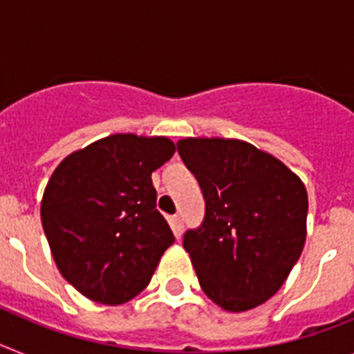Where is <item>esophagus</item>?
<instances>
[{"label": "esophagus", "mask_w": 354, "mask_h": 354, "mask_svg": "<svg viewBox=\"0 0 354 354\" xmlns=\"http://www.w3.org/2000/svg\"><path fill=\"white\" fill-rule=\"evenodd\" d=\"M171 228H172V232H174V236L180 237L182 236L183 232V221L180 216H172L171 218Z\"/></svg>", "instance_id": "1"}]
</instances>
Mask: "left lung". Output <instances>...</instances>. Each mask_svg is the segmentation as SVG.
I'll use <instances>...</instances> for the list:
<instances>
[{"label": "left lung", "mask_w": 354, "mask_h": 354, "mask_svg": "<svg viewBox=\"0 0 354 354\" xmlns=\"http://www.w3.org/2000/svg\"><path fill=\"white\" fill-rule=\"evenodd\" d=\"M178 153L205 198L201 227L183 236L201 290L225 311L254 310L279 292L302 254L304 183L236 138H182Z\"/></svg>", "instance_id": "1"}]
</instances>
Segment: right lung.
Wrapping results in <instances>:
<instances>
[{"label":"right lung","instance_id":"1","mask_svg":"<svg viewBox=\"0 0 354 354\" xmlns=\"http://www.w3.org/2000/svg\"><path fill=\"white\" fill-rule=\"evenodd\" d=\"M174 151L167 136L117 133L68 154L50 176L44 234L61 275L86 299L131 301L174 243L151 180Z\"/></svg>","mask_w":354,"mask_h":354}]
</instances>
